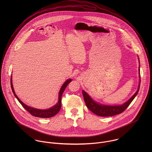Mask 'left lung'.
<instances>
[{
    "mask_svg": "<svg viewBox=\"0 0 152 152\" xmlns=\"http://www.w3.org/2000/svg\"><path fill=\"white\" fill-rule=\"evenodd\" d=\"M139 71H140V69H139ZM140 84V83H139V88L136 91V92L126 102H125L122 105H118V106H108V105H102L101 104H97L96 102H94L84 91H83V96H84V101L87 108L89 109L91 112H92L95 114L100 116H104V117L111 116H114V115L121 113L129 107L130 103L134 99V98H135V96H136V95L139 92Z\"/></svg>",
    "mask_w": 152,
    "mask_h": 152,
    "instance_id": "obj_1",
    "label": "left lung"
}]
</instances>
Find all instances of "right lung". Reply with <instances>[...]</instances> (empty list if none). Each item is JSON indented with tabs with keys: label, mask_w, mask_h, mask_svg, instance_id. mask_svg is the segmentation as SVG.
<instances>
[{
	"label": "right lung",
	"mask_w": 152,
	"mask_h": 152,
	"mask_svg": "<svg viewBox=\"0 0 152 152\" xmlns=\"http://www.w3.org/2000/svg\"><path fill=\"white\" fill-rule=\"evenodd\" d=\"M70 82H71V79L67 80L64 83V84H63V86L61 88L60 92H59L58 101V103L55 106H54L53 107H52V108H51L50 109H48L40 110V109L33 108L28 107V106H27L26 105H25L24 104H23L22 102V101L19 99V98L18 97V96L15 94V92L14 91V89H13V84H12V78L10 79V84H11V88H12V92L14 94V95L16 96V98L19 101V102L22 105V107L25 109L27 112H28L31 115H33L34 116H36V117L44 118L52 117V116L56 115L60 111L61 107V96H62V94L64 92L65 88L66 87V86H68V84Z\"/></svg>",
	"instance_id": "right-lung-1"
}]
</instances>
